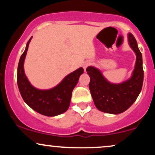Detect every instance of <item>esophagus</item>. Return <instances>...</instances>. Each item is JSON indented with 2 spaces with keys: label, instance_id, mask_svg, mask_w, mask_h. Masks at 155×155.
I'll use <instances>...</instances> for the list:
<instances>
[{
  "label": "esophagus",
  "instance_id": "34e87169",
  "mask_svg": "<svg viewBox=\"0 0 155 155\" xmlns=\"http://www.w3.org/2000/svg\"><path fill=\"white\" fill-rule=\"evenodd\" d=\"M89 65H90V62H88V61H85L82 63V67H83V68L84 69V71H86V68H87Z\"/></svg>",
  "mask_w": 155,
  "mask_h": 155
}]
</instances>
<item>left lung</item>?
I'll use <instances>...</instances> for the list:
<instances>
[{
	"label": "left lung",
	"mask_w": 155,
	"mask_h": 155,
	"mask_svg": "<svg viewBox=\"0 0 155 155\" xmlns=\"http://www.w3.org/2000/svg\"><path fill=\"white\" fill-rule=\"evenodd\" d=\"M128 44L136 55L132 75L120 84L108 81L97 68H87L90 77L89 88L96 108L105 113L119 114L129 108L139 95L143 81L142 54L133 34L127 35Z\"/></svg>",
	"instance_id": "left-lung-1"
}]
</instances>
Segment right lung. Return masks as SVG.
<instances>
[{"label": "right lung", "mask_w": 155, "mask_h": 155, "mask_svg": "<svg viewBox=\"0 0 155 155\" xmlns=\"http://www.w3.org/2000/svg\"><path fill=\"white\" fill-rule=\"evenodd\" d=\"M31 37L19 59L17 68V84L22 99L32 109L47 117H55L68 109L72 91L77 84L80 76L84 73L82 68L76 69L65 76L57 86L48 90L35 88L28 80L24 71L25 59Z\"/></svg>", "instance_id": "1"}]
</instances>
